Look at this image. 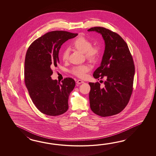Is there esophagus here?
<instances>
[{"instance_id":"obj_1","label":"esophagus","mask_w":156,"mask_h":156,"mask_svg":"<svg viewBox=\"0 0 156 156\" xmlns=\"http://www.w3.org/2000/svg\"><path fill=\"white\" fill-rule=\"evenodd\" d=\"M84 83V81H83V80H79L76 81L77 84H81V83Z\"/></svg>"}]
</instances>
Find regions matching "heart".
<instances>
[{
    "label": "heart",
    "instance_id": "obj_1",
    "mask_svg": "<svg viewBox=\"0 0 156 156\" xmlns=\"http://www.w3.org/2000/svg\"><path fill=\"white\" fill-rule=\"evenodd\" d=\"M91 41L87 39L85 37L83 36L77 37L76 40L73 41V46L76 50L80 52L85 53L86 58L90 61L94 62L96 61L99 57L100 54V48L99 46H91ZM69 56V50L66 49L63 51L62 58L63 61H66L68 59ZM91 69L89 65H83L78 66L75 67L71 71L72 73L77 76L81 78H83L86 76Z\"/></svg>",
    "mask_w": 156,
    "mask_h": 156
}]
</instances>
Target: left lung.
Listing matches in <instances>:
<instances>
[{
  "mask_svg": "<svg viewBox=\"0 0 156 156\" xmlns=\"http://www.w3.org/2000/svg\"><path fill=\"white\" fill-rule=\"evenodd\" d=\"M87 31L100 33L105 42L101 62L93 76L98 79L106 76L103 88L99 83H89L90 108L99 116L114 115L126 108L132 93L135 73L132 56L126 42L118 34L100 27Z\"/></svg>",
  "mask_w": 156,
  "mask_h": 156,
  "instance_id": "8db88e82",
  "label": "left lung"
}]
</instances>
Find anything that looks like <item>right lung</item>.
I'll return each mask as SVG.
<instances>
[{
  "label": "right lung",
  "instance_id": "right-lung-1",
  "mask_svg": "<svg viewBox=\"0 0 156 156\" xmlns=\"http://www.w3.org/2000/svg\"><path fill=\"white\" fill-rule=\"evenodd\" d=\"M77 33L55 30L35 40L27 51L24 62V81L33 104L41 113L58 116L69 109L68 100L75 86L72 78L61 82L52 80V68L59 63L58 53L63 43Z\"/></svg>",
  "mask_w": 156,
  "mask_h": 156
}]
</instances>
